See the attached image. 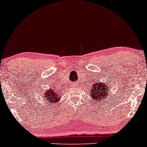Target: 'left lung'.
Returning a JSON list of instances; mask_svg holds the SVG:
<instances>
[{"instance_id":"1","label":"left lung","mask_w":147,"mask_h":147,"mask_svg":"<svg viewBox=\"0 0 147 147\" xmlns=\"http://www.w3.org/2000/svg\"><path fill=\"white\" fill-rule=\"evenodd\" d=\"M91 87L92 88L90 89V96L93 99L96 100V102H100V100L106 98L109 94V89L108 88V86L105 83L98 81L94 83Z\"/></svg>"}]
</instances>
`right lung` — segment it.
I'll return each instance as SVG.
<instances>
[{
	"label": "right lung",
	"instance_id": "obj_1",
	"mask_svg": "<svg viewBox=\"0 0 147 147\" xmlns=\"http://www.w3.org/2000/svg\"><path fill=\"white\" fill-rule=\"evenodd\" d=\"M62 93H60L59 90L57 89H52L50 88L49 90H46V92H44V99L45 102H48L49 104L55 105L59 102V100L61 98Z\"/></svg>",
	"mask_w": 147,
	"mask_h": 147
}]
</instances>
